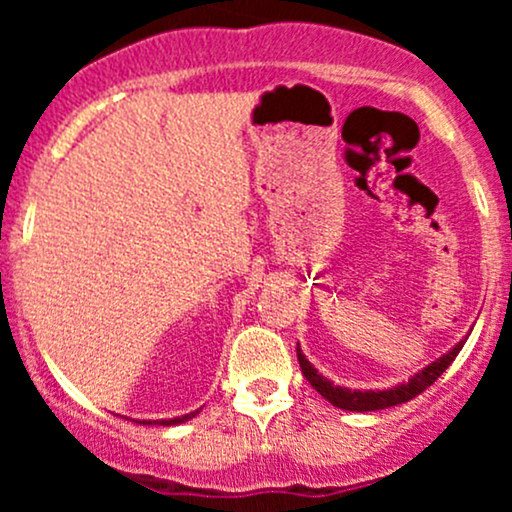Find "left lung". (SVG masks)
Here are the masks:
<instances>
[{"label":"left lung","instance_id":"left-lung-1","mask_svg":"<svg viewBox=\"0 0 512 512\" xmlns=\"http://www.w3.org/2000/svg\"><path fill=\"white\" fill-rule=\"evenodd\" d=\"M464 342H467V337L460 339V342L452 346L448 354H443L433 363H428L426 368H421L419 373L411 375L409 383H399L395 387H390V390H349V387L334 385L332 380L325 378V375L317 373L313 363L303 356L301 346H296V354H298V363H301L305 380H308V383L327 399V402L334 404V407L346 409V411H378V409L397 407V404L409 402V399L421 395L426 387L436 383L440 375L448 370L450 363L455 361V356L460 354Z\"/></svg>","mask_w":512,"mask_h":512}]
</instances>
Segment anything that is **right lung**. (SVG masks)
<instances>
[{
    "instance_id": "add662e5",
    "label": "right lung",
    "mask_w": 512,
    "mask_h": 512,
    "mask_svg": "<svg viewBox=\"0 0 512 512\" xmlns=\"http://www.w3.org/2000/svg\"><path fill=\"white\" fill-rule=\"evenodd\" d=\"M199 414V409L197 411H190V414H185V416H175V419H158V421H139V424H158V426H175V424H185V421H190L192 416H197Z\"/></svg>"
}]
</instances>
